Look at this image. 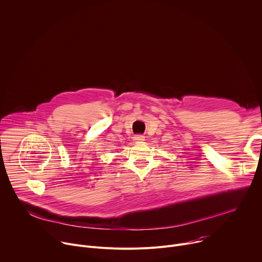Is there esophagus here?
Masks as SVG:
<instances>
[{
  "mask_svg": "<svg viewBox=\"0 0 262 262\" xmlns=\"http://www.w3.org/2000/svg\"><path fill=\"white\" fill-rule=\"evenodd\" d=\"M134 140H135L136 142H142V141L145 140V138H144V136H142V135H137V136L134 137Z\"/></svg>",
  "mask_w": 262,
  "mask_h": 262,
  "instance_id": "obj_1",
  "label": "esophagus"
}]
</instances>
